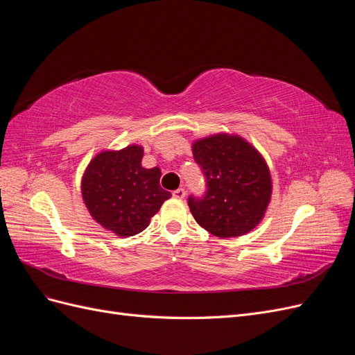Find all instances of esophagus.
Masks as SVG:
<instances>
[{
	"label": "esophagus",
	"instance_id": "obj_1",
	"mask_svg": "<svg viewBox=\"0 0 355 355\" xmlns=\"http://www.w3.org/2000/svg\"><path fill=\"white\" fill-rule=\"evenodd\" d=\"M173 197L178 198V200L185 198V189H184V188H179V189L173 191Z\"/></svg>",
	"mask_w": 355,
	"mask_h": 355
}]
</instances>
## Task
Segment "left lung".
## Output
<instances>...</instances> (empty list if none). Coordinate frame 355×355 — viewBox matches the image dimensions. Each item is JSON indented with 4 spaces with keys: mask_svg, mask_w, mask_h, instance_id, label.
Returning a JSON list of instances; mask_svg holds the SVG:
<instances>
[{
    "mask_svg": "<svg viewBox=\"0 0 355 355\" xmlns=\"http://www.w3.org/2000/svg\"><path fill=\"white\" fill-rule=\"evenodd\" d=\"M192 154L209 187L202 200H188L200 227L219 239L241 237L254 230L272 196L271 171L263 155L234 133L197 139Z\"/></svg>",
    "mask_w": 355,
    "mask_h": 355,
    "instance_id": "8db88e82",
    "label": "left lung"
}]
</instances>
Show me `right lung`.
<instances>
[{
  "instance_id": "right-lung-1",
  "label": "right lung",
  "mask_w": 355,
  "mask_h": 355,
  "mask_svg": "<svg viewBox=\"0 0 355 355\" xmlns=\"http://www.w3.org/2000/svg\"><path fill=\"white\" fill-rule=\"evenodd\" d=\"M144 146L105 149L96 154L81 178V196L90 216L118 237L148 228L151 218L171 197L159 187L161 170L142 166Z\"/></svg>"
}]
</instances>
